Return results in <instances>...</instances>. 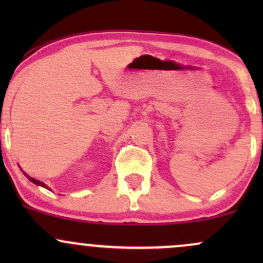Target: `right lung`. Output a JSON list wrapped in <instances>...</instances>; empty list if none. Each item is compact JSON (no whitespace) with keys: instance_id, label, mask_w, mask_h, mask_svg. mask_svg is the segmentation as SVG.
I'll use <instances>...</instances> for the list:
<instances>
[{"instance_id":"1","label":"right lung","mask_w":263,"mask_h":263,"mask_svg":"<svg viewBox=\"0 0 263 263\" xmlns=\"http://www.w3.org/2000/svg\"><path fill=\"white\" fill-rule=\"evenodd\" d=\"M25 176H27V174L25 173ZM27 177H28V176H27ZM28 179L29 180H31V182L32 183H34V184H37V185H41V186H44V188H47V189H49V188H48V186L47 185H45V184L44 183H42V182H39V180H37V179H34V178H32V177H28Z\"/></svg>"}]
</instances>
